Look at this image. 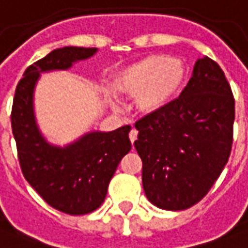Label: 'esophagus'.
I'll list each match as a JSON object with an SVG mask.
<instances>
[{
	"label": "esophagus",
	"instance_id": "esophagus-1",
	"mask_svg": "<svg viewBox=\"0 0 248 248\" xmlns=\"http://www.w3.org/2000/svg\"><path fill=\"white\" fill-rule=\"evenodd\" d=\"M138 139V131L135 129V128H132L131 129V132H129V140H131V143L134 144V141Z\"/></svg>",
	"mask_w": 248,
	"mask_h": 248
}]
</instances>
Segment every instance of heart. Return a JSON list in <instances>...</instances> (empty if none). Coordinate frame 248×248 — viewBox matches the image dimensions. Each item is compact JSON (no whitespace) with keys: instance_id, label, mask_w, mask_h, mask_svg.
<instances>
[{"instance_id":"1","label":"heart","mask_w":248,"mask_h":248,"mask_svg":"<svg viewBox=\"0 0 248 248\" xmlns=\"http://www.w3.org/2000/svg\"><path fill=\"white\" fill-rule=\"evenodd\" d=\"M185 66L177 58L150 55L123 70L114 81L117 93L136 97L144 113H155L171 102L185 79Z\"/></svg>"}]
</instances>
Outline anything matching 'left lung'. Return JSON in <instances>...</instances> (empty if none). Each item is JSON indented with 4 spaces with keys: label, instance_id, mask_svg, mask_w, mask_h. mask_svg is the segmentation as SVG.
<instances>
[{
    "label": "left lung",
    "instance_id": "8db88e82",
    "mask_svg": "<svg viewBox=\"0 0 248 248\" xmlns=\"http://www.w3.org/2000/svg\"><path fill=\"white\" fill-rule=\"evenodd\" d=\"M233 120L235 100L223 70L208 56L199 59L178 98L135 123L148 201L184 211L204 199L228 162Z\"/></svg>",
    "mask_w": 248,
    "mask_h": 248
}]
</instances>
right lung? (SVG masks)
I'll return each mask as SVG.
<instances>
[{
  "mask_svg": "<svg viewBox=\"0 0 248 248\" xmlns=\"http://www.w3.org/2000/svg\"><path fill=\"white\" fill-rule=\"evenodd\" d=\"M95 52L97 48L63 47L31 64L12 107V132L24 177L48 205L67 215H86L104 202L116 169L131 150V127L92 131L66 147L49 144L36 123L33 92L42 73L67 70Z\"/></svg>",
  "mask_w": 248,
  "mask_h": 248,
  "instance_id": "add662e5",
  "label": "right lung"
}]
</instances>
